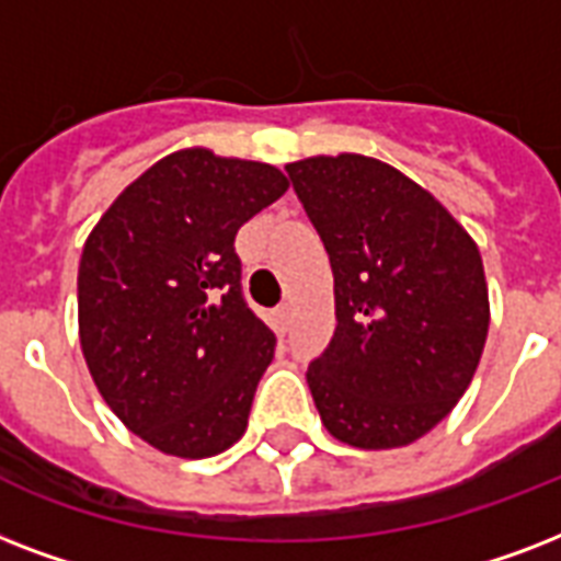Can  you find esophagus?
<instances>
[{
  "label": "esophagus",
  "mask_w": 561,
  "mask_h": 561,
  "mask_svg": "<svg viewBox=\"0 0 561 561\" xmlns=\"http://www.w3.org/2000/svg\"><path fill=\"white\" fill-rule=\"evenodd\" d=\"M272 324H275V330L284 336L286 330H289V324H293V307L289 304H280L275 312H272Z\"/></svg>",
  "instance_id": "34e87169"
}]
</instances>
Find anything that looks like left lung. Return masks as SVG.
<instances>
[{"label":"left lung","instance_id":"1","mask_svg":"<svg viewBox=\"0 0 561 561\" xmlns=\"http://www.w3.org/2000/svg\"><path fill=\"white\" fill-rule=\"evenodd\" d=\"M286 175L333 268L336 330L307 368L316 410L345 445H410L454 410L483 354L480 251L389 163L307 158Z\"/></svg>","mask_w":561,"mask_h":561}]
</instances>
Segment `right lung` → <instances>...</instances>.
<instances>
[{"instance_id": "1", "label": "right lung", "mask_w": 561, "mask_h": 561, "mask_svg": "<svg viewBox=\"0 0 561 561\" xmlns=\"http://www.w3.org/2000/svg\"><path fill=\"white\" fill-rule=\"evenodd\" d=\"M286 186L268 163L175 151L142 172L84 242L87 368L125 427L163 454L213 457L249 427L275 333L242 295L233 240Z\"/></svg>"}]
</instances>
